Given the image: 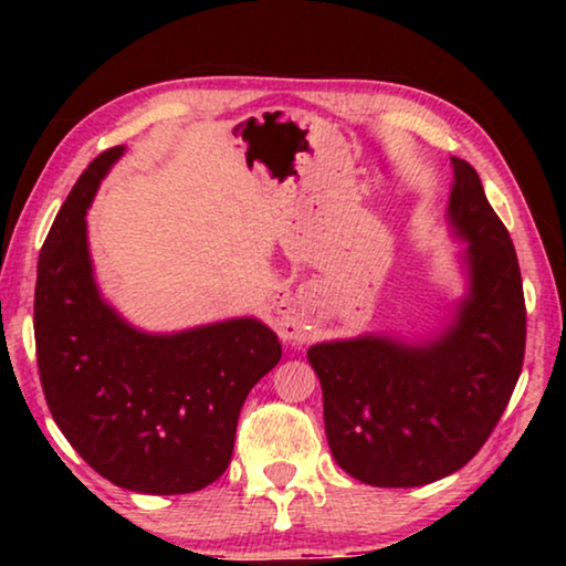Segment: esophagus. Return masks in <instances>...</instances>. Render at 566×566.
I'll list each match as a JSON object with an SVG mask.
<instances>
[{
	"label": "esophagus",
	"mask_w": 566,
	"mask_h": 566,
	"mask_svg": "<svg viewBox=\"0 0 566 566\" xmlns=\"http://www.w3.org/2000/svg\"><path fill=\"white\" fill-rule=\"evenodd\" d=\"M272 322L274 329L280 332V337L286 342L302 344L310 339V332H306V324L296 312V304L292 302L290 294H276L272 302Z\"/></svg>",
	"instance_id": "34e87169"
}]
</instances>
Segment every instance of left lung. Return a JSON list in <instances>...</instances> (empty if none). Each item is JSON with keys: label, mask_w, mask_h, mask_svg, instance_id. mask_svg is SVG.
Segmentation results:
<instances>
[{"label": "left lung", "mask_w": 566, "mask_h": 566, "mask_svg": "<svg viewBox=\"0 0 566 566\" xmlns=\"http://www.w3.org/2000/svg\"><path fill=\"white\" fill-rule=\"evenodd\" d=\"M449 222L469 244V292L434 342L314 344L324 429L344 472L371 486H421L462 469L494 432L522 375L526 306L512 237L472 165L452 157Z\"/></svg>", "instance_id": "8db88e82"}]
</instances>
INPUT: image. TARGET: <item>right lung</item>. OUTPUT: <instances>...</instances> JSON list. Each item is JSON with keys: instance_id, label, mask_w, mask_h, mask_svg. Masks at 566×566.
<instances>
[{"instance_id": "1", "label": "right lung", "mask_w": 566, "mask_h": 566, "mask_svg": "<svg viewBox=\"0 0 566 566\" xmlns=\"http://www.w3.org/2000/svg\"><path fill=\"white\" fill-rule=\"evenodd\" d=\"M122 151H102L82 171L44 239L36 364L56 427L94 472L129 492L189 494L224 474L239 411L282 344L249 317L147 334L102 300L84 214Z\"/></svg>"}]
</instances>
